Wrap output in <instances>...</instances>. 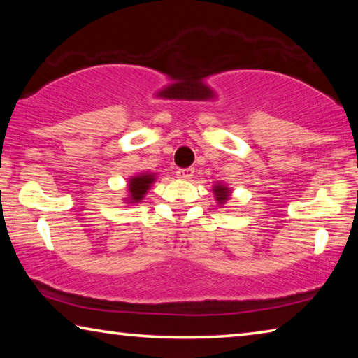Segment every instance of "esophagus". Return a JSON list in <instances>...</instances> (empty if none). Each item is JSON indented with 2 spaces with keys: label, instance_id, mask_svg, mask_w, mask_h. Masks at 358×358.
<instances>
[{
  "label": "esophagus",
  "instance_id": "esophagus-1",
  "mask_svg": "<svg viewBox=\"0 0 358 358\" xmlns=\"http://www.w3.org/2000/svg\"><path fill=\"white\" fill-rule=\"evenodd\" d=\"M177 175H178V178H181V180H187V178H191L192 175H194V169L192 167H186V169H178V172H177Z\"/></svg>",
  "mask_w": 358,
  "mask_h": 358
}]
</instances>
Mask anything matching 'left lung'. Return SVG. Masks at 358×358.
I'll use <instances>...</instances> for the list:
<instances>
[{"label": "left lung", "mask_w": 358, "mask_h": 358, "mask_svg": "<svg viewBox=\"0 0 358 358\" xmlns=\"http://www.w3.org/2000/svg\"><path fill=\"white\" fill-rule=\"evenodd\" d=\"M215 194H216V201L220 203H224L229 199V189L224 186H215Z\"/></svg>", "instance_id": "obj_1"}]
</instances>
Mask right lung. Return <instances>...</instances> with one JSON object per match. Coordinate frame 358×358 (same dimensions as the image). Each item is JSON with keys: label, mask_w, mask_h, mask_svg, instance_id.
Segmentation results:
<instances>
[{"label": "right lung", "mask_w": 358, "mask_h": 358, "mask_svg": "<svg viewBox=\"0 0 358 358\" xmlns=\"http://www.w3.org/2000/svg\"><path fill=\"white\" fill-rule=\"evenodd\" d=\"M153 175H141V177H134L129 181V194L132 202H141L145 192L148 191L150 185L153 183Z\"/></svg>", "instance_id": "1"}]
</instances>
